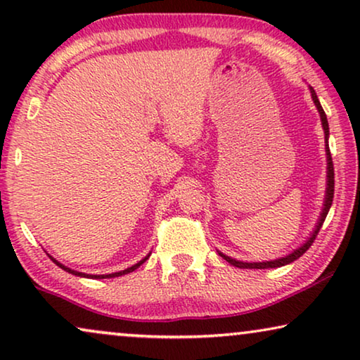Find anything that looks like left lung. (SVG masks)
Segmentation results:
<instances>
[{
  "instance_id": "left-lung-1",
  "label": "left lung",
  "mask_w": 360,
  "mask_h": 360,
  "mask_svg": "<svg viewBox=\"0 0 360 360\" xmlns=\"http://www.w3.org/2000/svg\"><path fill=\"white\" fill-rule=\"evenodd\" d=\"M309 93H311L313 103H314V106H316V110L319 112V117H321V124H323V131H324V149H326V162H328V167H326V193H324L323 210H321V213H319L318 223L314 224V229H313V233L309 234V238L304 240V243L300 245V248L292 250V252L287 254V255H283V257H278V259H274V260H265V262H243V260H236L233 257H229V255L219 252L221 257L228 260V262L231 265H234V267H239V269H277V267H283V265L295 262V260H297L298 257H302V255L307 252L309 248H311L313 240L316 239L319 229H321L324 219H326L328 211H329V208H331L333 196H334V167H333L331 152H329V144H328V139H329L328 117H326V115H324L321 103H319L316 93H314V90H313V86H309Z\"/></svg>"
}]
</instances>
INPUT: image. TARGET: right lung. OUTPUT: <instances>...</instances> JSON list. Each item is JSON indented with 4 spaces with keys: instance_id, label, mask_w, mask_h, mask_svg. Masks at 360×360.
<instances>
[{
    "instance_id": "right-lung-1",
    "label": "right lung",
    "mask_w": 360,
    "mask_h": 360,
    "mask_svg": "<svg viewBox=\"0 0 360 360\" xmlns=\"http://www.w3.org/2000/svg\"><path fill=\"white\" fill-rule=\"evenodd\" d=\"M149 255H150V252L147 254L144 259L139 260V262L134 264V265H132V267H129V269H126V270H120V272H115V274H106V275H91V274H83V272H77V270H72L70 267H67V265L60 264V262H58V260H56V259H53V257H51V255H49V257H51V259L53 260V262H56V264L58 265V267L63 269V270H65V272H68V274H72V275H77V277H86V278H115V277H121V275H126V274H129V272H134V270H136L137 267H141V265L144 264L147 259H149Z\"/></svg>"
}]
</instances>
